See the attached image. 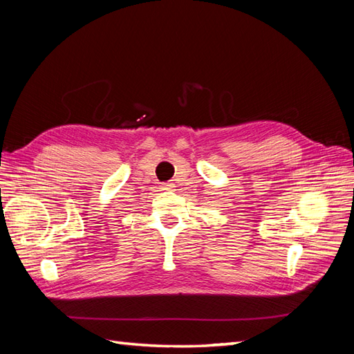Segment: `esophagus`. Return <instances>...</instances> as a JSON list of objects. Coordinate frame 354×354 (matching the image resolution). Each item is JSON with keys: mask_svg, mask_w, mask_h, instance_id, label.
I'll return each mask as SVG.
<instances>
[{"mask_svg": "<svg viewBox=\"0 0 354 354\" xmlns=\"http://www.w3.org/2000/svg\"><path fill=\"white\" fill-rule=\"evenodd\" d=\"M164 189H167V190H169V189H173V185H169V183H165V185H164Z\"/></svg>", "mask_w": 354, "mask_h": 354, "instance_id": "1", "label": "esophagus"}]
</instances>
